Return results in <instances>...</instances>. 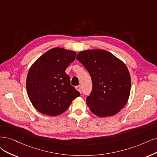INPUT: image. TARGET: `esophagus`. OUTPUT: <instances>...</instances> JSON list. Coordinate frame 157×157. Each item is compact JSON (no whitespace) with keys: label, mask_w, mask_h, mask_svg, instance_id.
<instances>
[{"label":"esophagus","mask_w":157,"mask_h":157,"mask_svg":"<svg viewBox=\"0 0 157 157\" xmlns=\"http://www.w3.org/2000/svg\"><path fill=\"white\" fill-rule=\"evenodd\" d=\"M75 89H76V90H78L79 92H81V86L79 85L75 86Z\"/></svg>","instance_id":"esophagus-1"}]
</instances>
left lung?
<instances>
[{
  "label": "left lung",
  "mask_w": 157,
  "mask_h": 157,
  "mask_svg": "<svg viewBox=\"0 0 157 157\" xmlns=\"http://www.w3.org/2000/svg\"><path fill=\"white\" fill-rule=\"evenodd\" d=\"M76 59L92 79V90L86 100L91 112L101 118L120 112L128 101L131 91V76L125 64L101 49L81 51Z\"/></svg>",
  "instance_id": "obj_1"
}]
</instances>
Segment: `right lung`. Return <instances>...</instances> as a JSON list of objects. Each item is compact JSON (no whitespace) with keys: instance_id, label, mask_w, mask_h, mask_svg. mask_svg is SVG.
I'll use <instances>...</instances> for the list:
<instances>
[{"instance_id":"1","label":"right lung","mask_w":157,"mask_h":157,"mask_svg":"<svg viewBox=\"0 0 157 157\" xmlns=\"http://www.w3.org/2000/svg\"><path fill=\"white\" fill-rule=\"evenodd\" d=\"M75 56L76 52L72 50L52 48L40 56L29 69L27 94L33 106L40 113L51 117L60 115L80 96L65 73Z\"/></svg>"}]
</instances>
